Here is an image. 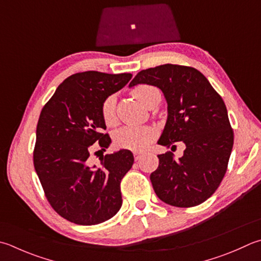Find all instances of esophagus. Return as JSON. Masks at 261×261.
<instances>
[{"label":"esophagus","instance_id":"obj_1","mask_svg":"<svg viewBox=\"0 0 261 261\" xmlns=\"http://www.w3.org/2000/svg\"><path fill=\"white\" fill-rule=\"evenodd\" d=\"M142 155H143V152H139V151H135L134 152V158H135L136 161L140 160Z\"/></svg>","mask_w":261,"mask_h":261}]
</instances>
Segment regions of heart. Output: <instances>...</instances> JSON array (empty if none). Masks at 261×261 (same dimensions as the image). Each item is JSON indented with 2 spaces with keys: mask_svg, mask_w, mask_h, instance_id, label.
Returning a JSON list of instances; mask_svg holds the SVG:
<instances>
[{
  "mask_svg": "<svg viewBox=\"0 0 261 261\" xmlns=\"http://www.w3.org/2000/svg\"><path fill=\"white\" fill-rule=\"evenodd\" d=\"M133 96L146 108H150L152 103L160 96V92L156 87L151 85H139L132 91ZM102 118L108 126H114L117 122L116 115V97L111 95L107 97L102 105ZM156 130L150 126H126L115 133V144L120 149L130 151H142L150 145L155 139Z\"/></svg>",
  "mask_w": 261,
  "mask_h": 261,
  "instance_id": "b5f03b06",
  "label": "heart"
}]
</instances>
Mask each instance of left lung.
Instances as JSON below:
<instances>
[{
	"label": "left lung",
	"mask_w": 261,
	"mask_h": 261,
	"mask_svg": "<svg viewBox=\"0 0 261 261\" xmlns=\"http://www.w3.org/2000/svg\"><path fill=\"white\" fill-rule=\"evenodd\" d=\"M156 86L167 101V121L158 144L176 147L183 142L178 160L171 152L159 154L150 175L158 198L174 207L204 202L218 189L227 170L234 135L227 109L209 81L192 67L167 65L142 70L130 82Z\"/></svg>",
	"instance_id": "8db88e82"
}]
</instances>
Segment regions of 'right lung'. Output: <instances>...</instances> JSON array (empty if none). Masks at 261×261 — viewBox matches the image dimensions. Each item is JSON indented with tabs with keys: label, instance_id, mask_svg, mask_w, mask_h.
Instances as JSON below:
<instances>
[{
	"label": "right lung",
	"instance_id": "add662e5",
	"mask_svg": "<svg viewBox=\"0 0 261 261\" xmlns=\"http://www.w3.org/2000/svg\"><path fill=\"white\" fill-rule=\"evenodd\" d=\"M132 76L75 73L59 85L39 115L34 167L52 208L71 223L100 224L121 207L120 181L134 164L133 153L122 149L102 154L97 165H92L90 153L97 141L102 151L110 145L109 135L102 133V105Z\"/></svg>",
	"mask_w": 261,
	"mask_h": 261
}]
</instances>
